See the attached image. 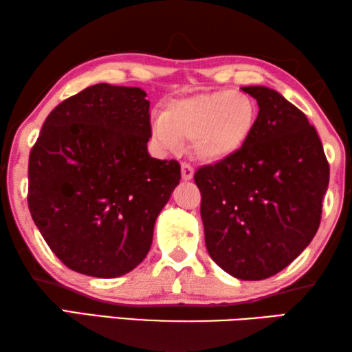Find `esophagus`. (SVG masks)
Listing matches in <instances>:
<instances>
[{
	"label": "esophagus",
	"mask_w": 352,
	"mask_h": 352,
	"mask_svg": "<svg viewBox=\"0 0 352 352\" xmlns=\"http://www.w3.org/2000/svg\"><path fill=\"white\" fill-rule=\"evenodd\" d=\"M192 177H194L192 166L188 164V163H182V178H183V180L189 182V180H192Z\"/></svg>",
	"instance_id": "obj_1"
}]
</instances>
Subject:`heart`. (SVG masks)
I'll return each mask as SVG.
<instances>
[{
  "label": "heart",
  "mask_w": 352,
  "mask_h": 352,
  "mask_svg": "<svg viewBox=\"0 0 352 352\" xmlns=\"http://www.w3.org/2000/svg\"><path fill=\"white\" fill-rule=\"evenodd\" d=\"M258 121V105L245 93L220 90L175 99L152 121V136L166 151L192 140L200 162L222 163L239 153Z\"/></svg>",
  "instance_id": "heart-1"
}]
</instances>
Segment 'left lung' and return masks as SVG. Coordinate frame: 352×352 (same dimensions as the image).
<instances>
[{
  "mask_svg": "<svg viewBox=\"0 0 352 352\" xmlns=\"http://www.w3.org/2000/svg\"><path fill=\"white\" fill-rule=\"evenodd\" d=\"M258 121L242 151L194 180L212 261L228 275L259 281L285 269L311 243L329 184L317 130L276 90L242 87Z\"/></svg>",
  "mask_w": 352,
  "mask_h": 352,
  "instance_id": "8db88e82",
  "label": "left lung"
}]
</instances>
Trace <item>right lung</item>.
Returning <instances> with one entry per match:
<instances>
[{
  "label": "right lung",
  "instance_id": "1",
  "mask_svg": "<svg viewBox=\"0 0 352 352\" xmlns=\"http://www.w3.org/2000/svg\"><path fill=\"white\" fill-rule=\"evenodd\" d=\"M136 87L96 83L58 104L29 155V211L71 270L118 278L146 258L158 214L180 183L152 158L151 102Z\"/></svg>",
  "mask_w": 352,
  "mask_h": 352
}]
</instances>
